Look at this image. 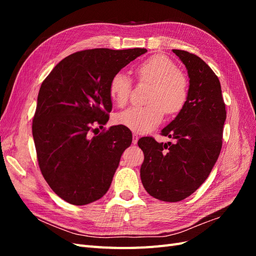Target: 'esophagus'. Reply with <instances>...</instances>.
<instances>
[{"label": "esophagus", "mask_w": 256, "mask_h": 256, "mask_svg": "<svg viewBox=\"0 0 256 256\" xmlns=\"http://www.w3.org/2000/svg\"><path fill=\"white\" fill-rule=\"evenodd\" d=\"M138 136L136 134H132V143L134 144H136L138 143Z\"/></svg>", "instance_id": "obj_1"}]
</instances>
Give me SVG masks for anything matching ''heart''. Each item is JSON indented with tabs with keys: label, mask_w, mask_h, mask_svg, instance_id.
Masks as SVG:
<instances>
[{
	"label": "heart",
	"mask_w": 256,
	"mask_h": 256,
	"mask_svg": "<svg viewBox=\"0 0 256 256\" xmlns=\"http://www.w3.org/2000/svg\"><path fill=\"white\" fill-rule=\"evenodd\" d=\"M138 80L150 84L146 102L148 104L131 106L116 115L118 125L138 134L150 132L164 120V113L180 112L189 97V80L177 69L174 62L164 54H154L136 67ZM132 84L122 72H116L110 81L109 94L114 104L125 106L131 95Z\"/></svg>",
	"instance_id": "1"
}]
</instances>
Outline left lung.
Segmentation results:
<instances>
[{
  "instance_id": "left-lung-1",
  "label": "left lung",
  "mask_w": 256,
  "mask_h": 256,
  "mask_svg": "<svg viewBox=\"0 0 256 256\" xmlns=\"http://www.w3.org/2000/svg\"><path fill=\"white\" fill-rule=\"evenodd\" d=\"M189 76V97L174 120L161 134L174 143L141 138L144 152L141 180L148 194L164 202H180L202 184L218 159L226 118L218 76L196 54L173 50Z\"/></svg>"
}]
</instances>
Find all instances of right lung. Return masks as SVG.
<instances>
[{
  "mask_svg": "<svg viewBox=\"0 0 256 256\" xmlns=\"http://www.w3.org/2000/svg\"><path fill=\"white\" fill-rule=\"evenodd\" d=\"M145 52L141 48L76 52L42 83L32 125L38 166L50 188L67 203L86 205L109 190L132 136L122 125L98 136L90 134L109 120L112 76Z\"/></svg>",
  "mask_w": 256,
  "mask_h": 256,
  "instance_id": "right-lung-1",
  "label": "right lung"
}]
</instances>
